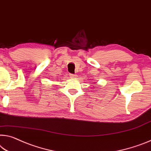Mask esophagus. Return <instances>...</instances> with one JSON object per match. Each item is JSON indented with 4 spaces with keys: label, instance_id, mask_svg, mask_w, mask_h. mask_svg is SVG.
<instances>
[{
    "label": "esophagus",
    "instance_id": "1",
    "mask_svg": "<svg viewBox=\"0 0 151 151\" xmlns=\"http://www.w3.org/2000/svg\"><path fill=\"white\" fill-rule=\"evenodd\" d=\"M69 76H70L71 78H73V79H75V78H76L78 77L76 74H72V73L69 74Z\"/></svg>",
    "mask_w": 151,
    "mask_h": 151
}]
</instances>
